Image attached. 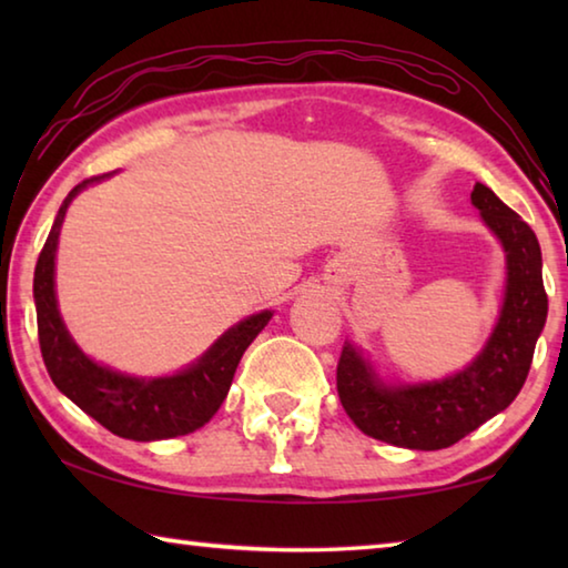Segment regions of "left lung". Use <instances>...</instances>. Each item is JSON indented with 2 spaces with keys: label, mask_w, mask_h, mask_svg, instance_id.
Instances as JSON below:
<instances>
[{
  "label": "left lung",
  "mask_w": 568,
  "mask_h": 568,
  "mask_svg": "<svg viewBox=\"0 0 568 568\" xmlns=\"http://www.w3.org/2000/svg\"><path fill=\"white\" fill-rule=\"evenodd\" d=\"M470 203L506 253L504 303L494 333L464 371L440 381L386 383L361 348L343 345L338 396L365 436L390 446L438 450L506 410L531 368L549 297L541 277V247L511 207L476 182Z\"/></svg>",
  "instance_id": "1"
}]
</instances>
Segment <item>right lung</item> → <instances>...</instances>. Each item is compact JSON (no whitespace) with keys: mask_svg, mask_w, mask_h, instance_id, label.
Returning a JSON list of instances; mask_svg holds the SVG:
<instances>
[{"mask_svg":"<svg viewBox=\"0 0 568 568\" xmlns=\"http://www.w3.org/2000/svg\"><path fill=\"white\" fill-rule=\"evenodd\" d=\"M110 175L84 180L64 197L50 235H47L40 261H37L34 305L42 358L54 386L114 436L130 440L185 436L205 426L223 406L240 358L273 318V311H261L235 323L195 363L172 376H130V373H120L84 355L67 331L60 305H57L54 257L67 207L84 187Z\"/></svg>","mask_w":568,"mask_h":568,"instance_id":"right-lung-1","label":"right lung"}]
</instances>
